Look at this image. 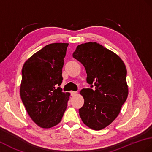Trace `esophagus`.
<instances>
[{"label": "esophagus", "instance_id": "34e87169", "mask_svg": "<svg viewBox=\"0 0 152 152\" xmlns=\"http://www.w3.org/2000/svg\"><path fill=\"white\" fill-rule=\"evenodd\" d=\"M76 94H77L76 91H70V94H71V96H75V95Z\"/></svg>", "mask_w": 152, "mask_h": 152}]
</instances>
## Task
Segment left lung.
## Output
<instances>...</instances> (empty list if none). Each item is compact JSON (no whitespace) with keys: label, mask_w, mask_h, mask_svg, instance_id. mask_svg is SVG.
<instances>
[{"label":"left lung","mask_w":152,"mask_h":152,"mask_svg":"<svg viewBox=\"0 0 152 152\" xmlns=\"http://www.w3.org/2000/svg\"><path fill=\"white\" fill-rule=\"evenodd\" d=\"M72 56L84 66L91 85L80 91L84 98L80 117L92 129H104L117 117L128 97L126 66L118 55L96 42L78 45Z\"/></svg>","instance_id":"left-lung-1"}]
</instances>
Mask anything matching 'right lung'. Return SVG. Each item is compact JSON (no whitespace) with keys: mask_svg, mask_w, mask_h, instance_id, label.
Returning <instances> with one entry per match:
<instances>
[{"mask_svg":"<svg viewBox=\"0 0 152 152\" xmlns=\"http://www.w3.org/2000/svg\"><path fill=\"white\" fill-rule=\"evenodd\" d=\"M68 43L45 46L24 63L20 87L21 100L32 121L50 128L61 121L70 93H63L62 68Z\"/></svg>","mask_w":152,"mask_h":152,"instance_id":"obj_1","label":"right lung"}]
</instances>
